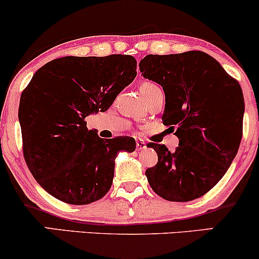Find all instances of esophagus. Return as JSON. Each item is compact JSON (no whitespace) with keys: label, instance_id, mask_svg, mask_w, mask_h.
Instances as JSON below:
<instances>
[{"label":"esophagus","instance_id":"34e87169","mask_svg":"<svg viewBox=\"0 0 259 259\" xmlns=\"http://www.w3.org/2000/svg\"><path fill=\"white\" fill-rule=\"evenodd\" d=\"M146 147H147L146 146V142L142 141V140H136V148H138L139 151L145 150V148H146Z\"/></svg>","mask_w":259,"mask_h":259}]
</instances>
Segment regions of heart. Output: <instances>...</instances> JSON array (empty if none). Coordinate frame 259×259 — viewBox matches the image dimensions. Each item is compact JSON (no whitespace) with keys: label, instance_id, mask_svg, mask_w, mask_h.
Segmentation results:
<instances>
[{"label":"heart","instance_id":"heart-1","mask_svg":"<svg viewBox=\"0 0 259 259\" xmlns=\"http://www.w3.org/2000/svg\"><path fill=\"white\" fill-rule=\"evenodd\" d=\"M158 89H159V86L157 84H154L153 81H150V80H145V81H142L141 84H140V92H141L142 96L148 94V92H151V91L158 90Z\"/></svg>","mask_w":259,"mask_h":259}]
</instances>
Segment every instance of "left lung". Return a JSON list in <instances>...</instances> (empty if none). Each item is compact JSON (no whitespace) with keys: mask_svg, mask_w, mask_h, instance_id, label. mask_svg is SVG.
<instances>
[{"mask_svg":"<svg viewBox=\"0 0 259 259\" xmlns=\"http://www.w3.org/2000/svg\"><path fill=\"white\" fill-rule=\"evenodd\" d=\"M140 72L165 94L163 124L179 139L174 152L151 142L158 162L146 170L150 186L167 201L196 200L224 177L242 138V89L214 58L201 51L148 55Z\"/></svg>","mask_w":259,"mask_h":259,"instance_id":"left-lung-1","label":"left lung"}]
</instances>
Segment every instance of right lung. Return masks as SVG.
<instances>
[{
	"instance_id": "right-lung-1",
	"label": "right lung",
	"mask_w": 259,
	"mask_h": 259,
	"mask_svg": "<svg viewBox=\"0 0 259 259\" xmlns=\"http://www.w3.org/2000/svg\"><path fill=\"white\" fill-rule=\"evenodd\" d=\"M136 59L67 56L53 59L34 74L19 103L23 154L44 190L69 204H89L109 191L114 159L133 152L130 136L101 139L85 118L106 112L135 79Z\"/></svg>"
}]
</instances>
